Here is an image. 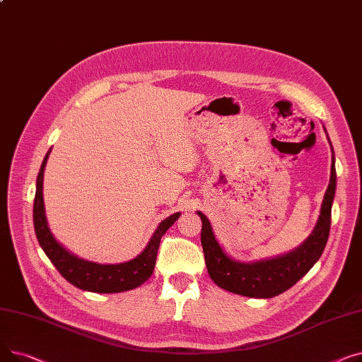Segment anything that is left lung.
<instances>
[{
	"label": "left lung",
	"instance_id": "1",
	"mask_svg": "<svg viewBox=\"0 0 362 362\" xmlns=\"http://www.w3.org/2000/svg\"><path fill=\"white\" fill-rule=\"evenodd\" d=\"M334 192L336 167L333 154L330 182L325 194V199H322L320 217L313 233L296 250L281 257L257 262H239L232 259L217 242L210 220L201 211H197L202 220L201 243L206 270L211 280L224 291L250 298H273L291 289L299 279H302L311 270L313 265L318 261L326 248L330 233L332 204L334 199Z\"/></svg>",
	"mask_w": 362,
	"mask_h": 362
}]
</instances>
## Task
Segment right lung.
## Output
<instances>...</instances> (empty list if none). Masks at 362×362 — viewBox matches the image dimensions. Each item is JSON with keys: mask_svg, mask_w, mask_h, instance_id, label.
Segmentation results:
<instances>
[{"mask_svg": "<svg viewBox=\"0 0 362 362\" xmlns=\"http://www.w3.org/2000/svg\"><path fill=\"white\" fill-rule=\"evenodd\" d=\"M48 156L49 151L47 152L42 165L40 168V175H37L36 179L33 226L37 242H40L44 252L55 265V269L59 270L60 274L69 283H71L73 286L88 292L117 293L141 286L142 283H145L151 277L152 272H154L158 246L163 235L168 230V227L173 226V223L180 217V213H175L173 216L167 217L160 223L157 230L148 242L146 248L136 258L122 264H97L82 259L69 252L62 243L57 242L47 223L42 186L44 170L47 165Z\"/></svg>", "mask_w": 362, "mask_h": 362, "instance_id": "right-lung-1", "label": "right lung"}]
</instances>
